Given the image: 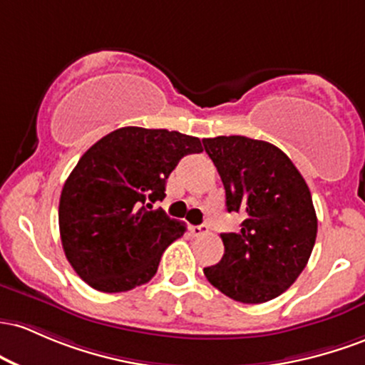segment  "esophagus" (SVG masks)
I'll use <instances>...</instances> for the list:
<instances>
[{
  "label": "esophagus",
  "instance_id": "34e87169",
  "mask_svg": "<svg viewBox=\"0 0 365 365\" xmlns=\"http://www.w3.org/2000/svg\"><path fill=\"white\" fill-rule=\"evenodd\" d=\"M191 232H193L195 236H203L208 232V227L202 224V226H191Z\"/></svg>",
  "mask_w": 365,
  "mask_h": 365
}]
</instances>
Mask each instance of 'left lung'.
<instances>
[{"label": "left lung", "mask_w": 365, "mask_h": 365, "mask_svg": "<svg viewBox=\"0 0 365 365\" xmlns=\"http://www.w3.org/2000/svg\"><path fill=\"white\" fill-rule=\"evenodd\" d=\"M217 167L227 212L245 217L222 232L224 257L205 267L208 282L241 304H264L297 281L312 253L317 215L309 186L288 155L245 136L203 139Z\"/></svg>", "instance_id": "1"}]
</instances>
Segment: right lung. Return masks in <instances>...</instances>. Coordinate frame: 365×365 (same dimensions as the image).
<instances>
[{"label":"right lung","instance_id":"right-lung-1","mask_svg":"<svg viewBox=\"0 0 365 365\" xmlns=\"http://www.w3.org/2000/svg\"><path fill=\"white\" fill-rule=\"evenodd\" d=\"M202 151L198 138L145 128H120L86 151L58 207L61 247L81 279L120 293L157 274L162 253L186 227L153 203L165 198L179 160Z\"/></svg>","mask_w":365,"mask_h":365}]
</instances>
